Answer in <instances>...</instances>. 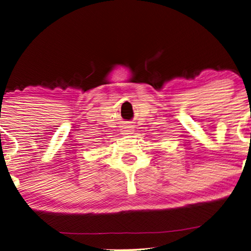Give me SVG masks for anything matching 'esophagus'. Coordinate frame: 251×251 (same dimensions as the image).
I'll list each match as a JSON object with an SVG mask.
<instances>
[{"label": "esophagus", "instance_id": "34e87169", "mask_svg": "<svg viewBox=\"0 0 251 251\" xmlns=\"http://www.w3.org/2000/svg\"><path fill=\"white\" fill-rule=\"evenodd\" d=\"M122 132L123 134H132L133 132V126L130 124H125L122 126Z\"/></svg>", "mask_w": 251, "mask_h": 251}]
</instances>
